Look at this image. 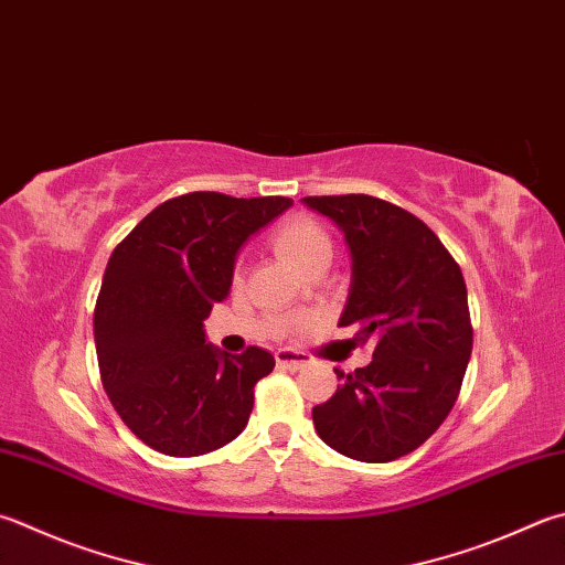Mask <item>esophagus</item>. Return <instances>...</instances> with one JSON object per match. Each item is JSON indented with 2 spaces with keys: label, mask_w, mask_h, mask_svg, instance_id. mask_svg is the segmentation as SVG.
Wrapping results in <instances>:
<instances>
[{
  "label": "esophagus",
  "mask_w": 565,
  "mask_h": 565,
  "mask_svg": "<svg viewBox=\"0 0 565 565\" xmlns=\"http://www.w3.org/2000/svg\"><path fill=\"white\" fill-rule=\"evenodd\" d=\"M275 361H278V366L282 369H305L307 364H312L310 354H305V351H295V349H280L278 354H275Z\"/></svg>",
  "instance_id": "34e87169"
}]
</instances>
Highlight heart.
Here are the masks:
<instances>
[{
  "label": "heart",
  "mask_w": 565,
  "mask_h": 565,
  "mask_svg": "<svg viewBox=\"0 0 565 565\" xmlns=\"http://www.w3.org/2000/svg\"><path fill=\"white\" fill-rule=\"evenodd\" d=\"M273 246L290 268L305 273L319 260L332 258V241L310 216H292L275 231Z\"/></svg>",
  "instance_id": "obj_1"
}]
</instances>
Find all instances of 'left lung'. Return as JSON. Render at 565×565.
I'll return each mask as SVG.
<instances>
[{"label": "left lung", "mask_w": 565, "mask_h": 565, "mask_svg": "<svg viewBox=\"0 0 565 565\" xmlns=\"http://www.w3.org/2000/svg\"><path fill=\"white\" fill-rule=\"evenodd\" d=\"M332 218L351 255L339 327L376 339L374 359L344 379L312 420L329 448L359 462H391L440 428L472 354L460 265L440 238L401 206L366 194L305 196Z\"/></svg>", "instance_id": "obj_1"}]
</instances>
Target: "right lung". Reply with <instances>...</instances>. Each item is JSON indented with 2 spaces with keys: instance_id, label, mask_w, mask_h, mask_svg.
Returning <instances> with one entry per match:
<instances>
[{
  "instance_id": "1",
  "label": "right lung",
  "mask_w": 565,
  "mask_h": 565,
  "mask_svg": "<svg viewBox=\"0 0 565 565\" xmlns=\"http://www.w3.org/2000/svg\"><path fill=\"white\" fill-rule=\"evenodd\" d=\"M292 199L191 191L130 231L103 275L93 332L103 386L117 415L152 450L196 457L238 438L270 351L226 354L204 319L231 292L241 248Z\"/></svg>"
}]
</instances>
